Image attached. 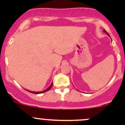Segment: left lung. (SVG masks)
I'll list each match as a JSON object with an SVG mask.
<instances>
[{
  "instance_id": "obj_1",
  "label": "left lung",
  "mask_w": 125,
  "mask_h": 125,
  "mask_svg": "<svg viewBox=\"0 0 125 125\" xmlns=\"http://www.w3.org/2000/svg\"><path fill=\"white\" fill-rule=\"evenodd\" d=\"M104 31H105V32H106V31H105V30H104ZM107 35H109V34H108V33H107Z\"/></svg>"
}]
</instances>
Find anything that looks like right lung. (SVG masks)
I'll use <instances>...</instances> for the list:
<instances>
[{
	"instance_id": "add662e5",
	"label": "right lung",
	"mask_w": 125,
	"mask_h": 125,
	"mask_svg": "<svg viewBox=\"0 0 125 125\" xmlns=\"http://www.w3.org/2000/svg\"><path fill=\"white\" fill-rule=\"evenodd\" d=\"M52 84H53V83H52V84H51V85L49 87H48V89H46V90H44V91H42V92H31V93H32V94H42V93H44V92H47V91H48L49 90H50L51 89V88L52 87Z\"/></svg>"
}]
</instances>
